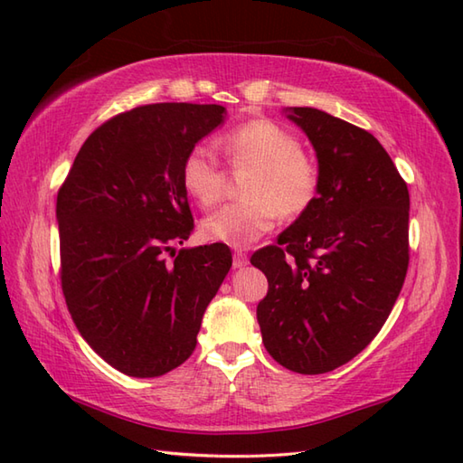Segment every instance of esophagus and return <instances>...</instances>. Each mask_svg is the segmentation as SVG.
<instances>
[{
    "mask_svg": "<svg viewBox=\"0 0 463 463\" xmlns=\"http://www.w3.org/2000/svg\"><path fill=\"white\" fill-rule=\"evenodd\" d=\"M249 264V257L244 252H234L232 254V267L234 269H244Z\"/></svg>",
    "mask_w": 463,
    "mask_h": 463,
    "instance_id": "esophagus-1",
    "label": "esophagus"
}]
</instances>
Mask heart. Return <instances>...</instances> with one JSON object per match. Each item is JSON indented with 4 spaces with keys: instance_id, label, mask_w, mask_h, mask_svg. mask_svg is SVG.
Wrapping results in <instances>:
<instances>
[{
    "instance_id": "heart-1",
    "label": "heart",
    "mask_w": 463,
    "mask_h": 463,
    "mask_svg": "<svg viewBox=\"0 0 463 463\" xmlns=\"http://www.w3.org/2000/svg\"><path fill=\"white\" fill-rule=\"evenodd\" d=\"M226 159L244 175V201L226 204L203 221L204 239L231 249H249L272 231L277 216H298L314 203L320 186L318 166L284 127L254 119L221 139ZM184 193L201 206H213L222 193V169L206 145H194L181 163Z\"/></svg>"
}]
</instances>
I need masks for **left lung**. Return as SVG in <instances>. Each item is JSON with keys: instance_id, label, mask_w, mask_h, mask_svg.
<instances>
[{"instance_id": "8db88e82", "label": "left lung", "mask_w": 463, "mask_h": 463, "mask_svg": "<svg viewBox=\"0 0 463 463\" xmlns=\"http://www.w3.org/2000/svg\"><path fill=\"white\" fill-rule=\"evenodd\" d=\"M284 113L317 151L320 186L279 244L252 254L269 279L257 318L280 366L324 373L366 348L394 308L410 262V193L368 131L312 107Z\"/></svg>"}]
</instances>
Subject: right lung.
<instances>
[{
	"label": "right lung",
	"mask_w": 463,
	"mask_h": 463,
	"mask_svg": "<svg viewBox=\"0 0 463 463\" xmlns=\"http://www.w3.org/2000/svg\"><path fill=\"white\" fill-rule=\"evenodd\" d=\"M222 105L155 103L87 137L57 193L61 288L83 340L135 378L191 356L203 314L231 270L214 242L181 249L194 221L181 184L191 146L224 123Z\"/></svg>",
	"instance_id": "add662e5"
}]
</instances>
